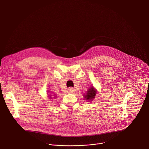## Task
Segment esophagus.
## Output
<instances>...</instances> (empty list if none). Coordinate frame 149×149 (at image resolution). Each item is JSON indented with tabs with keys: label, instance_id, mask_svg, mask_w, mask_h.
<instances>
[{
	"label": "esophagus",
	"instance_id": "1",
	"mask_svg": "<svg viewBox=\"0 0 149 149\" xmlns=\"http://www.w3.org/2000/svg\"><path fill=\"white\" fill-rule=\"evenodd\" d=\"M74 91V88H69L67 90V92H68V93H72Z\"/></svg>",
	"mask_w": 149,
	"mask_h": 149
}]
</instances>
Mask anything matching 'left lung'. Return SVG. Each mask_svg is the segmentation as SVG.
<instances>
[{"label": "left lung", "mask_w": 149, "mask_h": 149, "mask_svg": "<svg viewBox=\"0 0 149 149\" xmlns=\"http://www.w3.org/2000/svg\"><path fill=\"white\" fill-rule=\"evenodd\" d=\"M97 93V90L93 86H91V87H90V88L88 89L86 94H84L83 95L85 100H87L88 102H91L93 101Z\"/></svg>", "instance_id": "1"}]
</instances>
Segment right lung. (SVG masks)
I'll return each mask as SVG.
<instances>
[{
	"label": "right lung",
	"instance_id": "obj_1",
	"mask_svg": "<svg viewBox=\"0 0 149 149\" xmlns=\"http://www.w3.org/2000/svg\"><path fill=\"white\" fill-rule=\"evenodd\" d=\"M54 95V96L55 97L54 98H56V97H56V95H55V94H54V95ZM52 95H51V94H50V95H49V96H48V97H49V98H50V99H52Z\"/></svg>",
	"mask_w": 149,
	"mask_h": 149
}]
</instances>
